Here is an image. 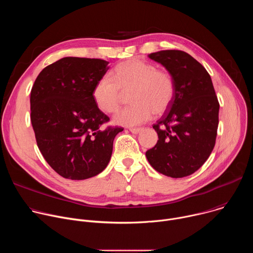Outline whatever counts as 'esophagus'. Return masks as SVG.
Masks as SVG:
<instances>
[{"mask_svg": "<svg viewBox=\"0 0 253 253\" xmlns=\"http://www.w3.org/2000/svg\"><path fill=\"white\" fill-rule=\"evenodd\" d=\"M129 130H130V132H132L133 134H138V133H140V132L143 130V128H130Z\"/></svg>", "mask_w": 253, "mask_h": 253, "instance_id": "esophagus-1", "label": "esophagus"}]
</instances>
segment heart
Returning a JSON list of instances; mask_svg holds the SVG:
<instances>
[{"instance_id": "1", "label": "heart", "mask_w": 253, "mask_h": 253, "mask_svg": "<svg viewBox=\"0 0 253 253\" xmlns=\"http://www.w3.org/2000/svg\"><path fill=\"white\" fill-rule=\"evenodd\" d=\"M113 79L101 78L93 89V100L99 110L115 112L123 99L130 94V107L118 111L113 122L121 126H136L148 121L153 114L161 115L168 110L174 94L175 84L166 71L138 59L119 64L113 72Z\"/></svg>"}]
</instances>
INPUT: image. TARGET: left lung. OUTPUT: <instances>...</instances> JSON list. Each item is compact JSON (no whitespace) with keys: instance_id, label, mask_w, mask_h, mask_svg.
Instances as JSON below:
<instances>
[{"instance_id":"obj_1","label":"left lung","mask_w":253,"mask_h":253,"mask_svg":"<svg viewBox=\"0 0 253 253\" xmlns=\"http://www.w3.org/2000/svg\"><path fill=\"white\" fill-rule=\"evenodd\" d=\"M148 57L169 72L175 94L168 110L153 125L158 141L146 157L159 173L182 178L197 171L214 148L219 103L208 72L189 54L164 50Z\"/></svg>"}]
</instances>
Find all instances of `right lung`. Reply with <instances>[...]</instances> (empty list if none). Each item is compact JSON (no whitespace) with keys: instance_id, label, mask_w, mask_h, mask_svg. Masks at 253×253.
Wrapping results in <instances>:
<instances>
[{"instance_id":"obj_1","label":"right lung","mask_w":253,"mask_h":253,"mask_svg":"<svg viewBox=\"0 0 253 253\" xmlns=\"http://www.w3.org/2000/svg\"><path fill=\"white\" fill-rule=\"evenodd\" d=\"M101 59L65 57L44 68L31 91V122L37 145L62 177L84 180L101 173L110 161L121 127L102 125L93 89L109 69Z\"/></svg>"}]
</instances>
